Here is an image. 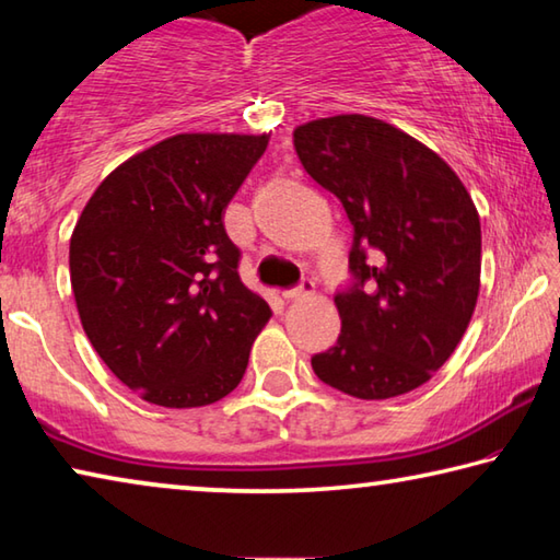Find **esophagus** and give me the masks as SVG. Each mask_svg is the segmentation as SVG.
<instances>
[{"label":"esophagus","instance_id":"1","mask_svg":"<svg viewBox=\"0 0 560 560\" xmlns=\"http://www.w3.org/2000/svg\"><path fill=\"white\" fill-rule=\"evenodd\" d=\"M316 291V283L311 281V279H303L301 281V287H296V289H289V291H283L281 296L287 299V301H303V299H308L311 293Z\"/></svg>","mask_w":560,"mask_h":560}]
</instances>
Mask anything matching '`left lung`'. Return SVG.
I'll use <instances>...</instances> for the list:
<instances>
[{
    "instance_id": "1",
    "label": "left lung",
    "mask_w": 560,
    "mask_h": 560,
    "mask_svg": "<svg viewBox=\"0 0 560 560\" xmlns=\"http://www.w3.org/2000/svg\"><path fill=\"white\" fill-rule=\"evenodd\" d=\"M293 148L353 224L355 283L334 299L340 336L311 358L314 373L360 400L410 393L454 353L477 306V207L434 150L385 120L303 122Z\"/></svg>"
}]
</instances>
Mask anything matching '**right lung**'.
Masks as SVG:
<instances>
[{
	"label": "right lung",
	"instance_id": "1",
	"mask_svg": "<svg viewBox=\"0 0 560 560\" xmlns=\"http://www.w3.org/2000/svg\"><path fill=\"white\" fill-rule=\"evenodd\" d=\"M267 145V132L160 140L113 170L73 226L81 326L148 402L212 405L242 381L271 308L242 283L222 217Z\"/></svg>",
	"mask_w": 560,
	"mask_h": 560
}]
</instances>
